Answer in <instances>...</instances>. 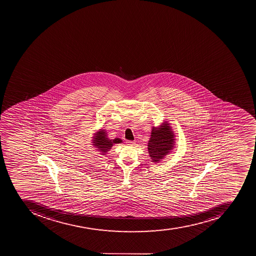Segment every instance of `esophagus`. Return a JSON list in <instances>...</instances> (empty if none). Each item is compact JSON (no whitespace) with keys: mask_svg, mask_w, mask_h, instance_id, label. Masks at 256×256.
Listing matches in <instances>:
<instances>
[{"mask_svg":"<svg viewBox=\"0 0 256 256\" xmlns=\"http://www.w3.org/2000/svg\"><path fill=\"white\" fill-rule=\"evenodd\" d=\"M127 145H129V146L135 145V142L128 141V142H127Z\"/></svg>","mask_w":256,"mask_h":256,"instance_id":"obj_1","label":"esophagus"}]
</instances>
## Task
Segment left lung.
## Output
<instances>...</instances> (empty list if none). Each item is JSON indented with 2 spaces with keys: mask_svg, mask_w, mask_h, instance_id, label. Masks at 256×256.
<instances>
[{
  "mask_svg": "<svg viewBox=\"0 0 256 256\" xmlns=\"http://www.w3.org/2000/svg\"><path fill=\"white\" fill-rule=\"evenodd\" d=\"M176 144V135L167 122L153 127L148 142V153L151 161L157 163L169 154Z\"/></svg>",
  "mask_w": 256,
  "mask_h": 256,
  "instance_id": "8db88e82",
  "label": "left lung"
}]
</instances>
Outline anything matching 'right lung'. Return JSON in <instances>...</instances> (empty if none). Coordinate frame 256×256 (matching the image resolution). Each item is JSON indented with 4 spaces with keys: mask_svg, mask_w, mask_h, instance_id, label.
<instances>
[{
    "mask_svg": "<svg viewBox=\"0 0 256 256\" xmlns=\"http://www.w3.org/2000/svg\"><path fill=\"white\" fill-rule=\"evenodd\" d=\"M122 142V140L118 138L110 139L107 137L106 131L101 129L95 133L94 136L93 137L92 145L96 148L98 152H100V154L106 155L114 144Z\"/></svg>",
    "mask_w": 256,
    "mask_h": 256,
    "instance_id": "right-lung-1",
    "label": "right lung"
}]
</instances>
